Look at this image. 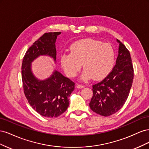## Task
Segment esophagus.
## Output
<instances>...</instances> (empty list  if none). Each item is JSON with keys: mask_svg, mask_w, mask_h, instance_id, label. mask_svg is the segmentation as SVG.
<instances>
[{"mask_svg": "<svg viewBox=\"0 0 149 149\" xmlns=\"http://www.w3.org/2000/svg\"><path fill=\"white\" fill-rule=\"evenodd\" d=\"M76 87H77L78 88H83L84 87V86L82 85V84H77Z\"/></svg>", "mask_w": 149, "mask_h": 149, "instance_id": "esophagus-1", "label": "esophagus"}]
</instances>
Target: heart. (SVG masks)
Segmentation results:
<instances>
[{"label": "heart", "mask_w": 149, "mask_h": 149, "mask_svg": "<svg viewBox=\"0 0 149 149\" xmlns=\"http://www.w3.org/2000/svg\"><path fill=\"white\" fill-rule=\"evenodd\" d=\"M70 53L61 54L60 62L63 68L69 77H74L81 68L83 80L92 77L101 79L109 74L115 63L116 52L109 43L99 40L84 39L71 45Z\"/></svg>", "instance_id": "1"}]
</instances>
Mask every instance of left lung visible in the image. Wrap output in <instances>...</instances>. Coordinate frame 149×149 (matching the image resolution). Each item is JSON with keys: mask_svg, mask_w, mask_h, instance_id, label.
Wrapping results in <instances>:
<instances>
[{"mask_svg": "<svg viewBox=\"0 0 149 149\" xmlns=\"http://www.w3.org/2000/svg\"><path fill=\"white\" fill-rule=\"evenodd\" d=\"M119 43L116 65L101 81L93 85L91 109L102 116L115 114L123 106L129 96L134 79V68L130 53L124 45Z\"/></svg>", "mask_w": 149, "mask_h": 149, "instance_id": "1", "label": "left lung"}]
</instances>
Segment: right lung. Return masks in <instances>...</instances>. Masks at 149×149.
<instances>
[{"instance_id": "obj_1", "label": "right lung", "mask_w": 149, "mask_h": 149, "mask_svg": "<svg viewBox=\"0 0 149 149\" xmlns=\"http://www.w3.org/2000/svg\"><path fill=\"white\" fill-rule=\"evenodd\" d=\"M60 33H44L26 51L22 65V79L26 100L36 112L49 118H57L66 111L75 84L57 70L49 78L40 80L31 71V64L40 55L49 56L56 61L55 42Z\"/></svg>"}]
</instances>
